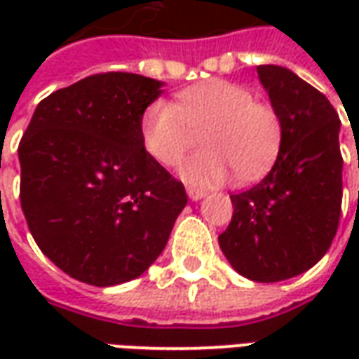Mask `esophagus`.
<instances>
[{"label":"esophagus","mask_w":359,"mask_h":359,"mask_svg":"<svg viewBox=\"0 0 359 359\" xmlns=\"http://www.w3.org/2000/svg\"><path fill=\"white\" fill-rule=\"evenodd\" d=\"M187 194H188V198H190V200H194V202H198V200L205 198V192H203V190H198V188H192V187L187 188Z\"/></svg>","instance_id":"34e87169"}]
</instances>
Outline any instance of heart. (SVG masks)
<instances>
[{"mask_svg":"<svg viewBox=\"0 0 359 359\" xmlns=\"http://www.w3.org/2000/svg\"><path fill=\"white\" fill-rule=\"evenodd\" d=\"M202 134L208 151L184 161L180 177L194 187L211 188L226 182L234 171L241 179L262 175L277 156L283 123L273 105L226 81L196 84L179 95V105L159 100L144 111L142 140L165 167L179 165Z\"/></svg>","mask_w":359,"mask_h":359,"instance_id":"obj_1","label":"heart"}]
</instances>
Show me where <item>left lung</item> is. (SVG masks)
<instances>
[{"label":"left lung","instance_id":"obj_1","mask_svg":"<svg viewBox=\"0 0 359 359\" xmlns=\"http://www.w3.org/2000/svg\"><path fill=\"white\" fill-rule=\"evenodd\" d=\"M257 76L280 115L283 138L265 179L231 196L233 219L219 246L242 277L277 283L313 267L337 234L340 118L319 90L286 67L259 65Z\"/></svg>","mask_w":359,"mask_h":359}]
</instances>
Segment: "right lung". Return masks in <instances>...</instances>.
Masks as SVG:
<instances>
[{
  "label": "right lung",
  "mask_w": 359,
  "mask_h": 359,
  "mask_svg": "<svg viewBox=\"0 0 359 359\" xmlns=\"http://www.w3.org/2000/svg\"><path fill=\"white\" fill-rule=\"evenodd\" d=\"M163 82L86 76L38 103L19 144L20 205L46 256L69 277L113 286L140 277L188 198L144 148L142 117Z\"/></svg>",
  "instance_id": "1"
}]
</instances>
